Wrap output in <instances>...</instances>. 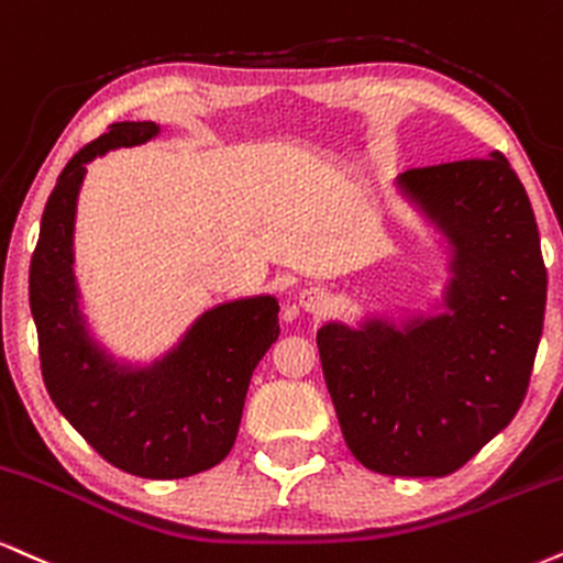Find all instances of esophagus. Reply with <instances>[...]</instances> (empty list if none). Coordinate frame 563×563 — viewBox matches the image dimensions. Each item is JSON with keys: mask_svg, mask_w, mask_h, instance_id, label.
<instances>
[{"mask_svg": "<svg viewBox=\"0 0 563 563\" xmlns=\"http://www.w3.org/2000/svg\"><path fill=\"white\" fill-rule=\"evenodd\" d=\"M297 306H300L306 313H327L332 308V295L321 287H308L302 289L300 297H297Z\"/></svg>", "mask_w": 563, "mask_h": 563, "instance_id": "34e87169", "label": "esophagus"}]
</instances>
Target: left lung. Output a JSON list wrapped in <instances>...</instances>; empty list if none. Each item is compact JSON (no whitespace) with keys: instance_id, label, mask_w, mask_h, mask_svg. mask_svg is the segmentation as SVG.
<instances>
[{"instance_id":"8db88e82","label":"left lung","mask_w":563,"mask_h":563,"mask_svg":"<svg viewBox=\"0 0 563 563\" xmlns=\"http://www.w3.org/2000/svg\"><path fill=\"white\" fill-rule=\"evenodd\" d=\"M402 202L448 279L427 310L366 313L316 334L350 453L393 477H445L504 432L530 385L548 274L530 197L500 152L411 168Z\"/></svg>"}]
</instances>
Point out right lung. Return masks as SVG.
Returning a JSON list of instances; mask_svg holds the SVG:
<instances>
[{"label": "right lung", "mask_w": 563, "mask_h": 563, "mask_svg": "<svg viewBox=\"0 0 563 563\" xmlns=\"http://www.w3.org/2000/svg\"><path fill=\"white\" fill-rule=\"evenodd\" d=\"M157 134L152 121L115 123L65 165L42 216L29 302L46 393L70 427L123 472L181 479L221 464L234 448L250 379L279 336V300L218 302L147 363L118 358L91 332L73 244L86 165Z\"/></svg>", "instance_id": "obj_1"}]
</instances>
